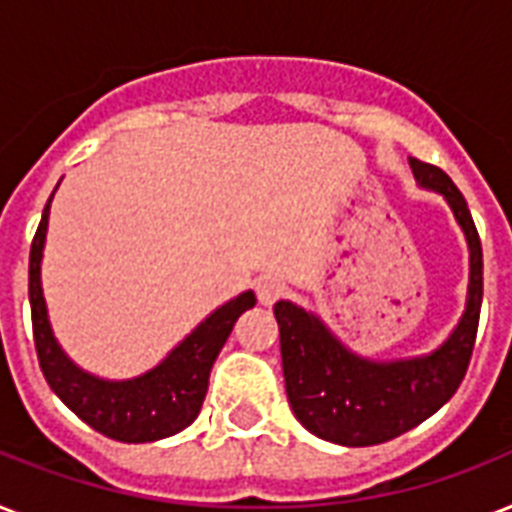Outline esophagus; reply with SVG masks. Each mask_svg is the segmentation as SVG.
<instances>
[{
  "label": "esophagus",
  "instance_id": "esophagus-1",
  "mask_svg": "<svg viewBox=\"0 0 512 512\" xmlns=\"http://www.w3.org/2000/svg\"><path fill=\"white\" fill-rule=\"evenodd\" d=\"M281 297H284V281L276 279V276H265V279L257 281V300L260 303L273 305Z\"/></svg>",
  "mask_w": 512,
  "mask_h": 512
}]
</instances>
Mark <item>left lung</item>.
<instances>
[{
	"label": "left lung",
	"instance_id": "left-lung-1",
	"mask_svg": "<svg viewBox=\"0 0 512 512\" xmlns=\"http://www.w3.org/2000/svg\"><path fill=\"white\" fill-rule=\"evenodd\" d=\"M414 177L444 193L457 223L468 236L470 289L460 327L430 356L377 364L353 356L332 337L316 316L279 300L281 364L289 406L313 436L342 446H374L417 428L457 393L476 345L481 297H484V252L468 201L452 177L433 164L412 159Z\"/></svg>",
	"mask_w": 512,
	"mask_h": 512
}]
</instances>
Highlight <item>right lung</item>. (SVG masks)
<instances>
[{
    "label": "right lung",
    "instance_id": "1",
    "mask_svg": "<svg viewBox=\"0 0 512 512\" xmlns=\"http://www.w3.org/2000/svg\"><path fill=\"white\" fill-rule=\"evenodd\" d=\"M52 199V196H50ZM50 201L42 212L28 257V300H31V324H34L36 358L42 374L63 404L82 417L90 428L124 444H146L175 436L188 428L204 404L209 385V369L217 353L231 335L241 313L255 305V295L233 297L231 303L217 308L207 321H201L162 364L143 377L127 382H106L84 374L66 358L52 337L47 308H44L39 263H42L44 233H47Z\"/></svg>",
    "mask_w": 512,
    "mask_h": 512
}]
</instances>
